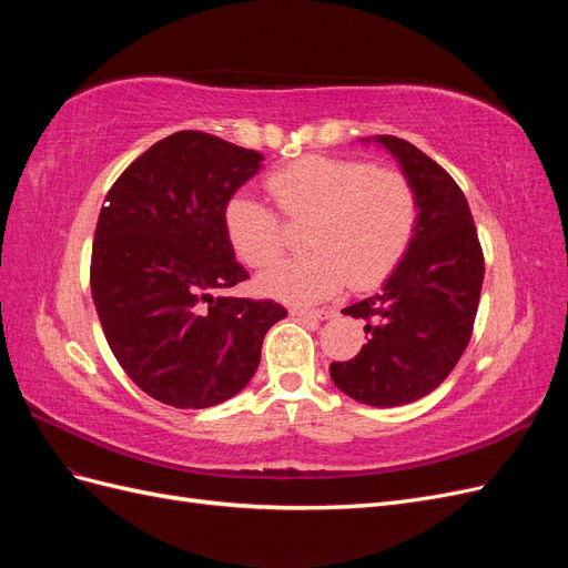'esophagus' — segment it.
I'll use <instances>...</instances> for the list:
<instances>
[{"mask_svg":"<svg viewBox=\"0 0 568 568\" xmlns=\"http://www.w3.org/2000/svg\"><path fill=\"white\" fill-rule=\"evenodd\" d=\"M294 317H303V320H332L336 313L334 311H326V307H322V311H307V307H291L288 311Z\"/></svg>","mask_w":568,"mask_h":568,"instance_id":"obj_1","label":"esophagus"}]
</instances>
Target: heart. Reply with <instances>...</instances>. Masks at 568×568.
Masks as SVG:
<instances>
[{
	"instance_id": "b5f03b06",
	"label": "heart",
	"mask_w": 568,
	"mask_h": 568,
	"mask_svg": "<svg viewBox=\"0 0 568 568\" xmlns=\"http://www.w3.org/2000/svg\"><path fill=\"white\" fill-rule=\"evenodd\" d=\"M282 215L307 222L296 261L257 277L261 294L317 303L346 286L369 288L400 263L417 222V196L405 175L369 161L305 156L267 178ZM227 242L251 267L272 265L284 251L282 222L263 201L234 194L222 213Z\"/></svg>"
}]
</instances>
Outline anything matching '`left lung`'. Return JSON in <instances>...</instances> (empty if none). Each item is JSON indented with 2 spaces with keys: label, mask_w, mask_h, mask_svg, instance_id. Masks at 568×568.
<instances>
[{
  "label": "left lung",
  "mask_w": 568,
  "mask_h": 568,
  "mask_svg": "<svg viewBox=\"0 0 568 568\" xmlns=\"http://www.w3.org/2000/svg\"><path fill=\"white\" fill-rule=\"evenodd\" d=\"M384 146L415 189L417 222L400 263L369 298L343 307L367 320V343L332 363L338 390L372 407L415 403L438 388L471 338L484 284V253L469 203L445 170L398 136L359 140Z\"/></svg>",
  "instance_id": "obj_1"
}]
</instances>
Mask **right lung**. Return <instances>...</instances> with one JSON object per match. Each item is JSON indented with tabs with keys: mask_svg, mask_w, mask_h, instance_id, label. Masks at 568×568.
I'll return each instance as SVG.
<instances>
[{
	"mask_svg": "<svg viewBox=\"0 0 568 568\" xmlns=\"http://www.w3.org/2000/svg\"><path fill=\"white\" fill-rule=\"evenodd\" d=\"M263 161L182 130L144 151L99 213L90 272L99 322L120 367L165 405L230 400L255 374L270 326L286 317L274 301L213 296L248 277L222 213Z\"/></svg>",
	"mask_w": 568,
	"mask_h": 568,
	"instance_id": "1",
	"label": "right lung"
}]
</instances>
